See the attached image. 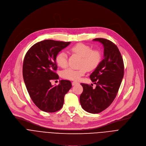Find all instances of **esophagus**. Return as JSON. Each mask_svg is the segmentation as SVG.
<instances>
[{
	"mask_svg": "<svg viewBox=\"0 0 146 146\" xmlns=\"http://www.w3.org/2000/svg\"><path fill=\"white\" fill-rule=\"evenodd\" d=\"M78 84V82H76V81H73L72 82V86H75L76 84Z\"/></svg>",
	"mask_w": 146,
	"mask_h": 146,
	"instance_id": "34e87169",
	"label": "esophagus"
}]
</instances>
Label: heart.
<instances>
[{
  "label": "heart",
  "instance_id": "heart-1",
  "mask_svg": "<svg viewBox=\"0 0 146 146\" xmlns=\"http://www.w3.org/2000/svg\"><path fill=\"white\" fill-rule=\"evenodd\" d=\"M70 50L81 56L80 62V68L74 69L68 68L62 72V77L68 80L77 81L84 76L87 69L92 70L99 65L102 59V53L99 50L94 49L89 45L84 43H77L70 48ZM56 64L61 68H66L68 65V55L64 51L59 52L55 56Z\"/></svg>",
  "mask_w": 146,
  "mask_h": 146
}]
</instances>
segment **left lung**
I'll list each match as a JSON object with an SVG mask.
<instances>
[{"instance_id":"left-lung-1","label":"left lung","mask_w":146,"mask_h":146,"mask_svg":"<svg viewBox=\"0 0 146 146\" xmlns=\"http://www.w3.org/2000/svg\"><path fill=\"white\" fill-rule=\"evenodd\" d=\"M101 43L104 47V59L90 75L96 84L81 83L83 91L80 96L82 108L85 111L97 114L107 109L114 100L119 88L124 73L121 54L112 41L103 38L93 40Z\"/></svg>"}]
</instances>
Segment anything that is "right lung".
Here are the masks:
<instances>
[{
  "label": "right lung",
  "instance_id": "1",
  "mask_svg": "<svg viewBox=\"0 0 146 146\" xmlns=\"http://www.w3.org/2000/svg\"><path fill=\"white\" fill-rule=\"evenodd\" d=\"M70 43L45 40L32 46L25 56L23 69L25 84L35 105L43 111L59 110L63 106L65 94L72 88L68 80H60L56 86L51 83L52 80L59 78L55 72V56Z\"/></svg>",
  "mask_w": 146,
  "mask_h": 146
}]
</instances>
